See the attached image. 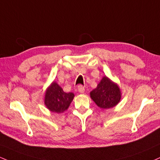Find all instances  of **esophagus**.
Segmentation results:
<instances>
[{
  "instance_id": "esophagus-1",
  "label": "esophagus",
  "mask_w": 160,
  "mask_h": 160,
  "mask_svg": "<svg viewBox=\"0 0 160 160\" xmlns=\"http://www.w3.org/2000/svg\"><path fill=\"white\" fill-rule=\"evenodd\" d=\"M78 91L80 92H81V93H83L84 92H85V88H84V87L83 85H79L78 86Z\"/></svg>"
}]
</instances>
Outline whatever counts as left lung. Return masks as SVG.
Here are the masks:
<instances>
[{
  "label": "left lung",
  "instance_id": "8db88e82",
  "mask_svg": "<svg viewBox=\"0 0 160 160\" xmlns=\"http://www.w3.org/2000/svg\"><path fill=\"white\" fill-rule=\"evenodd\" d=\"M90 96L96 104L101 108H110L120 102L121 91L116 83L104 77L97 87L91 91Z\"/></svg>",
  "mask_w": 160,
  "mask_h": 160
}]
</instances>
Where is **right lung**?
<instances>
[{
  "label": "right lung",
  "instance_id": "right-lung-1",
  "mask_svg": "<svg viewBox=\"0 0 160 160\" xmlns=\"http://www.w3.org/2000/svg\"><path fill=\"white\" fill-rule=\"evenodd\" d=\"M73 97V92H64L60 86L54 82L45 92V104L51 112L61 113L68 109Z\"/></svg>",
  "mask_w": 160,
  "mask_h": 160
}]
</instances>
